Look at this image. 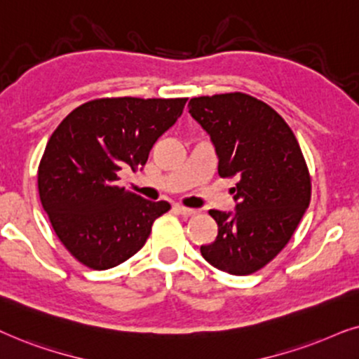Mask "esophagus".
Returning a JSON list of instances; mask_svg holds the SVG:
<instances>
[{
    "label": "esophagus",
    "instance_id": "obj_1",
    "mask_svg": "<svg viewBox=\"0 0 359 359\" xmlns=\"http://www.w3.org/2000/svg\"><path fill=\"white\" fill-rule=\"evenodd\" d=\"M175 210L180 215H184V217H192V215L197 213V210L195 208H187V207H182V205H175Z\"/></svg>",
    "mask_w": 359,
    "mask_h": 359
}]
</instances>
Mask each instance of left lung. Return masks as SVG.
Segmentation results:
<instances>
[{"label": "left lung", "instance_id": "8db88e82", "mask_svg": "<svg viewBox=\"0 0 359 359\" xmlns=\"http://www.w3.org/2000/svg\"><path fill=\"white\" fill-rule=\"evenodd\" d=\"M189 113L210 135L219 177L236 179L235 212L210 210L218 235L200 252L228 274H252L283 251L309 208L304 154L283 116L246 93L192 98Z\"/></svg>", "mask_w": 359, "mask_h": 359}]
</instances>
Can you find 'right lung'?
I'll return each instance as SVG.
<instances>
[{
	"mask_svg": "<svg viewBox=\"0 0 359 359\" xmlns=\"http://www.w3.org/2000/svg\"><path fill=\"white\" fill-rule=\"evenodd\" d=\"M187 98H98L67 114L37 170L41 203L67 251L95 271L121 264L144 246L170 205L118 187V172L141 169Z\"/></svg>",
	"mask_w": 359,
	"mask_h": 359,
	"instance_id": "1",
	"label": "right lung"
}]
</instances>
